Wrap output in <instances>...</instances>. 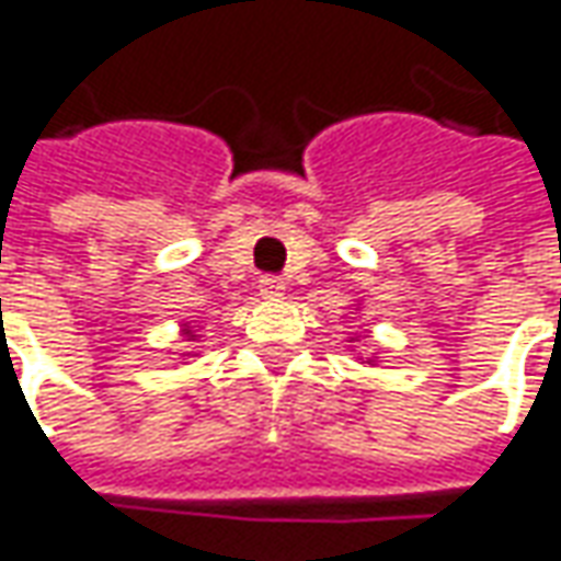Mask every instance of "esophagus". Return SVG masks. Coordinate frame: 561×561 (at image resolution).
I'll use <instances>...</instances> for the list:
<instances>
[{
    "label": "esophagus",
    "mask_w": 561,
    "mask_h": 561,
    "mask_svg": "<svg viewBox=\"0 0 561 561\" xmlns=\"http://www.w3.org/2000/svg\"><path fill=\"white\" fill-rule=\"evenodd\" d=\"M261 295L263 298H279L282 291H285V282L279 279V276H261Z\"/></svg>",
    "instance_id": "obj_1"
}]
</instances>
